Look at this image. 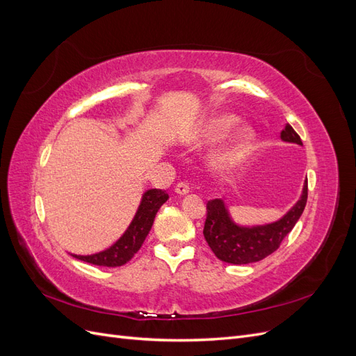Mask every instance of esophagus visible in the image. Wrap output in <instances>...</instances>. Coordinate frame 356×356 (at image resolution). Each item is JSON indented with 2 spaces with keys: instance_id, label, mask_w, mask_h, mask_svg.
I'll return each instance as SVG.
<instances>
[{
  "instance_id": "1",
  "label": "esophagus",
  "mask_w": 356,
  "mask_h": 356,
  "mask_svg": "<svg viewBox=\"0 0 356 356\" xmlns=\"http://www.w3.org/2000/svg\"><path fill=\"white\" fill-rule=\"evenodd\" d=\"M191 188H190V184L187 181H181V182H178V184L175 186V193L177 195H187V193L190 191Z\"/></svg>"
}]
</instances>
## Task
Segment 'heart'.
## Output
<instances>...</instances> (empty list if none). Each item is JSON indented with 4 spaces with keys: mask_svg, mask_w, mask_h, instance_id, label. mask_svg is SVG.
<instances>
[{
    "mask_svg": "<svg viewBox=\"0 0 356 356\" xmlns=\"http://www.w3.org/2000/svg\"><path fill=\"white\" fill-rule=\"evenodd\" d=\"M238 124V117L234 115H217L211 118L203 127L200 134L202 143H215L220 141L221 138L227 135L232 129ZM254 131L251 127L242 126L241 129L234 132V135L229 139L220 152L213 156V165L217 168H229L239 161L248 149H250L254 141Z\"/></svg>",
    "mask_w": 356,
    "mask_h": 356,
    "instance_id": "heart-1",
    "label": "heart"
}]
</instances>
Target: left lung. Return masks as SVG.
Here are the masks:
<instances>
[{"label": "left lung", "instance_id": "1", "mask_svg": "<svg viewBox=\"0 0 356 356\" xmlns=\"http://www.w3.org/2000/svg\"><path fill=\"white\" fill-rule=\"evenodd\" d=\"M281 139L286 143L303 145L298 134L291 124H286L281 132ZM307 202V178L300 200L284 217L272 224L257 225V227H239L236 225L225 209L221 199L209 200L207 204V221H204L203 236L212 252L224 263L248 264L260 261L275 252L285 236L294 229L301 217Z\"/></svg>", "mask_w": 356, "mask_h": 356}]
</instances>
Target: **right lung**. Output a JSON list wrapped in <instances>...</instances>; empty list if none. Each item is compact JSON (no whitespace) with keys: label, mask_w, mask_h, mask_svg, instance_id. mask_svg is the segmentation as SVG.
<instances>
[{"label":"right lung","mask_w":356,"mask_h":356,"mask_svg":"<svg viewBox=\"0 0 356 356\" xmlns=\"http://www.w3.org/2000/svg\"><path fill=\"white\" fill-rule=\"evenodd\" d=\"M169 199L165 190L152 188L144 193L141 204H139L135 218L132 220L129 229L108 250L93 255H72L81 261L90 263L102 267H118L126 264L143 246L148 232L152 230L156 213Z\"/></svg>","instance_id":"obj_1"}]
</instances>
